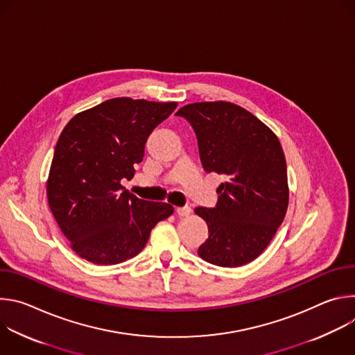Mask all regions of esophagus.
<instances>
[{"mask_svg": "<svg viewBox=\"0 0 355 355\" xmlns=\"http://www.w3.org/2000/svg\"><path fill=\"white\" fill-rule=\"evenodd\" d=\"M175 212H177V215H178V216L184 218V216H188L192 211H191V208H189V207H178V208L175 209Z\"/></svg>", "mask_w": 355, "mask_h": 355, "instance_id": "1", "label": "esophagus"}]
</instances>
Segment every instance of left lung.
Wrapping results in <instances>:
<instances>
[{
	"label": "left lung",
	"mask_w": 355,
	"mask_h": 355,
	"mask_svg": "<svg viewBox=\"0 0 355 355\" xmlns=\"http://www.w3.org/2000/svg\"><path fill=\"white\" fill-rule=\"evenodd\" d=\"M177 115L192 125L205 171L226 180L216 189L215 208L195 209L209 229L199 257L219 267L256 260L288 209L286 162L277 135L227 101L188 104Z\"/></svg>",
	"instance_id": "8db88e82"
}]
</instances>
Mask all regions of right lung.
I'll return each mask as SVG.
<instances>
[{
    "label": "right lung",
    "instance_id": "right-lung-1",
    "mask_svg": "<svg viewBox=\"0 0 355 355\" xmlns=\"http://www.w3.org/2000/svg\"><path fill=\"white\" fill-rule=\"evenodd\" d=\"M175 108L177 103L121 96L78 112L64 126L46 193L81 259L98 266L123 263L143 250L151 229L173 215V205L139 199L121 181L133 178L148 135Z\"/></svg>",
    "mask_w": 355,
    "mask_h": 355
}]
</instances>
